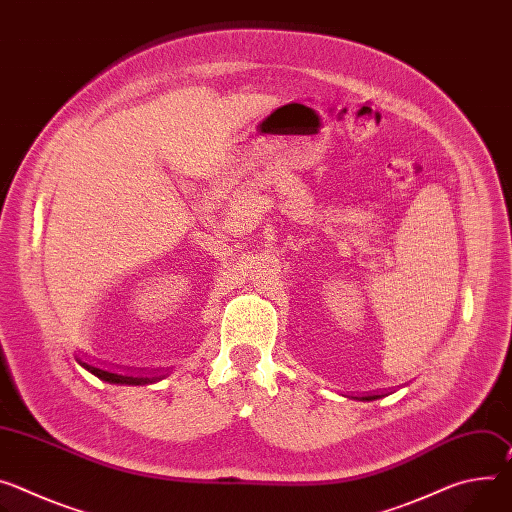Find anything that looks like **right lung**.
I'll use <instances>...</instances> for the list:
<instances>
[{"label": "right lung", "mask_w": 512, "mask_h": 512, "mask_svg": "<svg viewBox=\"0 0 512 512\" xmlns=\"http://www.w3.org/2000/svg\"><path fill=\"white\" fill-rule=\"evenodd\" d=\"M83 367H87L91 374L94 376H98V378H102L104 382H110V384H134V386H138V384H149L151 382V378H132V376H120V374H112V371H104V369H100V367H94V365H87V363H81Z\"/></svg>", "instance_id": "add662e5"}]
</instances>
